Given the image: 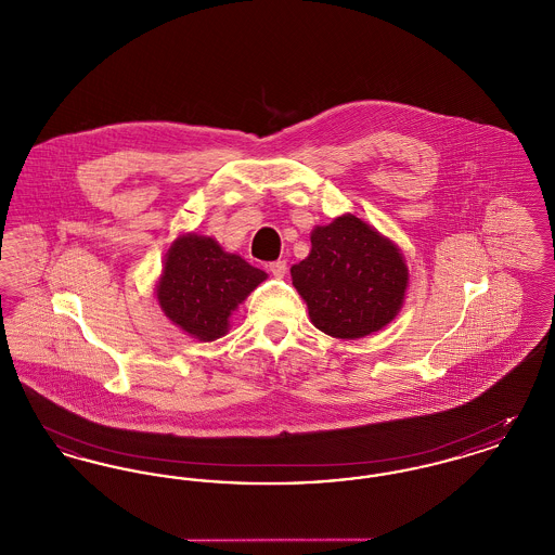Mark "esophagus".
Returning a JSON list of instances; mask_svg holds the SVG:
<instances>
[{
  "label": "esophagus",
  "instance_id": "34e87169",
  "mask_svg": "<svg viewBox=\"0 0 555 555\" xmlns=\"http://www.w3.org/2000/svg\"><path fill=\"white\" fill-rule=\"evenodd\" d=\"M268 268H270L274 279H285V274H287V262L285 260H276V262H272Z\"/></svg>",
  "mask_w": 555,
  "mask_h": 555
}]
</instances>
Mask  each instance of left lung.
I'll list each match as a JSON object with an SVG mask.
<instances>
[{
    "instance_id": "obj_1",
    "label": "left lung",
    "mask_w": 555,
    "mask_h": 555,
    "mask_svg": "<svg viewBox=\"0 0 555 555\" xmlns=\"http://www.w3.org/2000/svg\"><path fill=\"white\" fill-rule=\"evenodd\" d=\"M310 241L308 258L291 266V279L318 331L351 341L396 320L410 270L391 238L356 214H341L314 227Z\"/></svg>"
}]
</instances>
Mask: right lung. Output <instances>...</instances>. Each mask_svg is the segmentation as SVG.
<instances>
[{"mask_svg":"<svg viewBox=\"0 0 555 555\" xmlns=\"http://www.w3.org/2000/svg\"><path fill=\"white\" fill-rule=\"evenodd\" d=\"M266 279L264 270L224 251L216 238L185 233L166 251L154 293L172 324L208 344L229 333L233 312Z\"/></svg>","mask_w":555,"mask_h":555,"instance_id":"obj_1","label":"right lung"}]
</instances>
